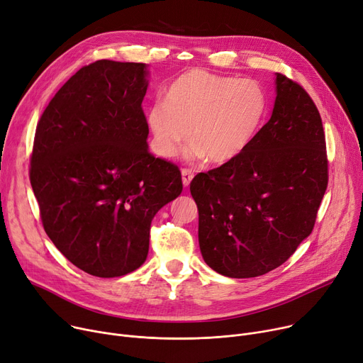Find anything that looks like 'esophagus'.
I'll return each instance as SVG.
<instances>
[{
	"instance_id": "obj_1",
	"label": "esophagus",
	"mask_w": 363,
	"mask_h": 363,
	"mask_svg": "<svg viewBox=\"0 0 363 363\" xmlns=\"http://www.w3.org/2000/svg\"><path fill=\"white\" fill-rule=\"evenodd\" d=\"M181 175H182V184H184V186H188V185L191 184L192 178H194V172H192L191 169H182Z\"/></svg>"
}]
</instances>
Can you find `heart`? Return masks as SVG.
I'll return each mask as SVG.
<instances>
[{"label": "heart", "instance_id": "heart-1", "mask_svg": "<svg viewBox=\"0 0 363 363\" xmlns=\"http://www.w3.org/2000/svg\"><path fill=\"white\" fill-rule=\"evenodd\" d=\"M265 113L267 96L255 80L192 68L149 109L147 123L159 156L174 157L191 135L188 159L225 164L251 146Z\"/></svg>", "mask_w": 363, "mask_h": 363}]
</instances>
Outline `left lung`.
Returning <instances> with one entry per match:
<instances>
[{
	"label": "left lung",
	"instance_id": "8db88e82",
	"mask_svg": "<svg viewBox=\"0 0 363 363\" xmlns=\"http://www.w3.org/2000/svg\"><path fill=\"white\" fill-rule=\"evenodd\" d=\"M274 83L272 116L251 146L189 185L201 255L232 279L262 276L291 257L312 232L328 184L315 104L280 72Z\"/></svg>",
	"mask_w": 363,
	"mask_h": 363
}]
</instances>
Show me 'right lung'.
<instances>
[{"label":"right lung","mask_w":363,"mask_h":363,"mask_svg":"<svg viewBox=\"0 0 363 363\" xmlns=\"http://www.w3.org/2000/svg\"><path fill=\"white\" fill-rule=\"evenodd\" d=\"M141 62L96 61L52 98L36 127L30 184L46 235L80 270L119 277L149 254L155 214L182 191L178 166L149 152Z\"/></svg>","instance_id":"obj_1"}]
</instances>
